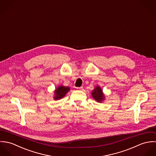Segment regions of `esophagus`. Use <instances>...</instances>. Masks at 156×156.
I'll use <instances>...</instances> for the list:
<instances>
[{
  "mask_svg": "<svg viewBox=\"0 0 156 156\" xmlns=\"http://www.w3.org/2000/svg\"><path fill=\"white\" fill-rule=\"evenodd\" d=\"M77 89H79V90H81V89H83V87H77L76 88Z\"/></svg>",
  "mask_w": 156,
  "mask_h": 156,
  "instance_id": "1",
  "label": "esophagus"
}]
</instances>
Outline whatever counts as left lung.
I'll return each mask as SVG.
<instances>
[{
    "label": "left lung",
    "mask_w": 156,
    "mask_h": 156,
    "mask_svg": "<svg viewBox=\"0 0 156 156\" xmlns=\"http://www.w3.org/2000/svg\"><path fill=\"white\" fill-rule=\"evenodd\" d=\"M92 96L98 102H100L104 100V95L102 90L99 87H97L92 91Z\"/></svg>",
    "instance_id": "8db88e82"
}]
</instances>
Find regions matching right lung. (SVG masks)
Here are the masks:
<instances>
[{"mask_svg": "<svg viewBox=\"0 0 156 156\" xmlns=\"http://www.w3.org/2000/svg\"><path fill=\"white\" fill-rule=\"evenodd\" d=\"M69 90V88L68 87H65L63 86L59 87L55 90V99L58 100L63 98L68 92Z\"/></svg>", "mask_w": 156, "mask_h": 156, "instance_id": "right-lung-1", "label": "right lung"}]
</instances>
